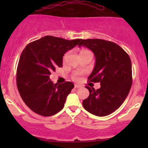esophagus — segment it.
<instances>
[{
    "mask_svg": "<svg viewBox=\"0 0 148 148\" xmlns=\"http://www.w3.org/2000/svg\"><path fill=\"white\" fill-rule=\"evenodd\" d=\"M74 88H81V86H80V85H74Z\"/></svg>",
    "mask_w": 148,
    "mask_h": 148,
    "instance_id": "obj_1",
    "label": "esophagus"
}]
</instances>
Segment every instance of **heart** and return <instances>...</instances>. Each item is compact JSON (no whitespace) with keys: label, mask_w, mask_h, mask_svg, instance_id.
Instances as JSON below:
<instances>
[{"label":"heart","mask_w":148,"mask_h":148,"mask_svg":"<svg viewBox=\"0 0 148 148\" xmlns=\"http://www.w3.org/2000/svg\"><path fill=\"white\" fill-rule=\"evenodd\" d=\"M87 52H90V51L88 50H82L81 51V53H87ZM67 53H66L65 55L63 57V60H64L66 59V58H67ZM82 75V73L80 72H76L74 73H73V74L72 75V79L74 80V81H80V79H81V76Z\"/></svg>","instance_id":"b5f03b06"}]
</instances>
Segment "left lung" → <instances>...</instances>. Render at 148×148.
<instances>
[{
	"mask_svg": "<svg viewBox=\"0 0 148 148\" xmlns=\"http://www.w3.org/2000/svg\"><path fill=\"white\" fill-rule=\"evenodd\" d=\"M84 46L94 53L96 62L88 81L100 83L95 90L88 86L90 95L83 101L86 111L97 115L106 116L123 104L132 85V62L128 54L113 42L88 39L81 40L79 47Z\"/></svg>",
	"mask_w": 148,
	"mask_h": 148,
	"instance_id": "obj_1",
	"label": "left lung"
}]
</instances>
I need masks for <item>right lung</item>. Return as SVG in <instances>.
<instances>
[{"label":"right lung","instance_id":"right-lung-1","mask_svg":"<svg viewBox=\"0 0 148 148\" xmlns=\"http://www.w3.org/2000/svg\"><path fill=\"white\" fill-rule=\"evenodd\" d=\"M81 40L47 35L30 42L23 50L16 69V86L23 101L35 113L51 116L63 108L74 84H53L50 75L62 66L64 54Z\"/></svg>","mask_w":148,"mask_h":148}]
</instances>
